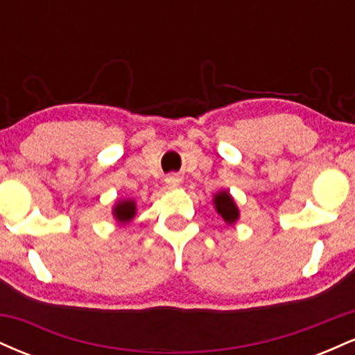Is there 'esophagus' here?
I'll return each mask as SVG.
<instances>
[{"label": "esophagus", "mask_w": 355, "mask_h": 355, "mask_svg": "<svg viewBox=\"0 0 355 355\" xmlns=\"http://www.w3.org/2000/svg\"><path fill=\"white\" fill-rule=\"evenodd\" d=\"M182 183V178L178 177V175H168V177L165 178V185L168 187V189H175V187H178Z\"/></svg>", "instance_id": "1"}]
</instances>
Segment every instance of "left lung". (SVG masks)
Masks as SVG:
<instances>
[{
    "instance_id": "8db88e82",
    "label": "left lung",
    "mask_w": 355,
    "mask_h": 355,
    "mask_svg": "<svg viewBox=\"0 0 355 355\" xmlns=\"http://www.w3.org/2000/svg\"><path fill=\"white\" fill-rule=\"evenodd\" d=\"M214 209L227 225H235L240 218V210L229 190H220L214 195Z\"/></svg>"
}]
</instances>
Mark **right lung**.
<instances>
[{
  "label": "right lung",
  "mask_w": 355,
  "mask_h": 355,
  "mask_svg": "<svg viewBox=\"0 0 355 355\" xmlns=\"http://www.w3.org/2000/svg\"><path fill=\"white\" fill-rule=\"evenodd\" d=\"M112 215L118 225H126L137 215V202L133 198H120L112 207Z\"/></svg>",
  "instance_id": "obj_1"
}]
</instances>
